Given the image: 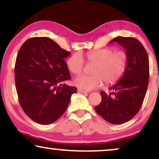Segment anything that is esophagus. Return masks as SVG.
Returning <instances> with one entry per match:
<instances>
[{
	"label": "esophagus",
	"mask_w": 159,
	"mask_h": 159,
	"mask_svg": "<svg viewBox=\"0 0 159 159\" xmlns=\"http://www.w3.org/2000/svg\"><path fill=\"white\" fill-rule=\"evenodd\" d=\"M77 91H78V92H81V93H83V94H86V93H87V92L84 91V90H82L81 89H78Z\"/></svg>",
	"instance_id": "34e87169"
}]
</instances>
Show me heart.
<instances>
[{
	"label": "heart",
	"mask_w": 159,
	"mask_h": 159,
	"mask_svg": "<svg viewBox=\"0 0 159 159\" xmlns=\"http://www.w3.org/2000/svg\"><path fill=\"white\" fill-rule=\"evenodd\" d=\"M89 63L95 64L92 70L93 75H80L74 79L76 86L84 90L97 89L104 82L112 85L123 76L128 65V56L123 51H114L111 48L94 50L86 53ZM68 69L73 74L78 75L84 70V61L81 54L74 53L67 61Z\"/></svg>",
	"instance_id": "b5f03b06"
}]
</instances>
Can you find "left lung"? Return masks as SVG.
<instances>
[{
    "mask_svg": "<svg viewBox=\"0 0 159 159\" xmlns=\"http://www.w3.org/2000/svg\"><path fill=\"white\" fill-rule=\"evenodd\" d=\"M111 43L125 49L127 68L121 79L110 88L111 92H100L102 100L94 110L107 122L116 125L132 119L141 108L149 82V59L137 39L118 37Z\"/></svg>",
    "mask_w": 159,
    "mask_h": 159,
    "instance_id": "obj_1",
    "label": "left lung"
}]
</instances>
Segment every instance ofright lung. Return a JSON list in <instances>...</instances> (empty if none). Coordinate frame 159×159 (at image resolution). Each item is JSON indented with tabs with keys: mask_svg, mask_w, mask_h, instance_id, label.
<instances>
[{
	"mask_svg": "<svg viewBox=\"0 0 159 159\" xmlns=\"http://www.w3.org/2000/svg\"><path fill=\"white\" fill-rule=\"evenodd\" d=\"M70 52L48 37H33L21 46L16 59L15 84L19 103L26 115L42 125L55 122L65 113L75 86L65 58Z\"/></svg>",
	"mask_w": 159,
	"mask_h": 159,
	"instance_id": "1",
	"label": "right lung"
}]
</instances>
